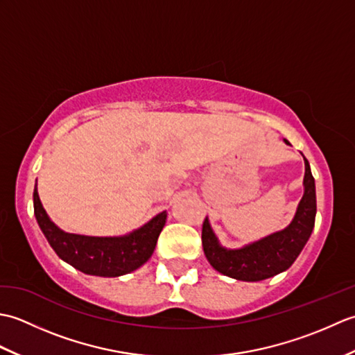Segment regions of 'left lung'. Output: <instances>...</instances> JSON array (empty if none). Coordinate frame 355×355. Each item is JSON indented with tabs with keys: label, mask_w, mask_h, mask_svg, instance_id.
<instances>
[{
	"label": "left lung",
	"mask_w": 355,
	"mask_h": 355,
	"mask_svg": "<svg viewBox=\"0 0 355 355\" xmlns=\"http://www.w3.org/2000/svg\"><path fill=\"white\" fill-rule=\"evenodd\" d=\"M290 145L288 140H284ZM304 197L296 214L285 229L271 233L241 248H225L220 244L212 225L206 218L202 223V250L210 266L221 275L238 281L258 282L288 270L310 239L315 221V184L310 163L304 157Z\"/></svg>",
	"instance_id": "8db88e82"
}]
</instances>
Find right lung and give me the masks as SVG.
Wrapping results in <instances>:
<instances>
[{
	"mask_svg": "<svg viewBox=\"0 0 355 355\" xmlns=\"http://www.w3.org/2000/svg\"><path fill=\"white\" fill-rule=\"evenodd\" d=\"M36 221L56 254L85 275L117 277L141 267L155 250L157 239L166 224V210L123 236H87L59 229L50 220L33 191Z\"/></svg>",
	"mask_w": 355,
	"mask_h": 355,
	"instance_id": "add662e5",
	"label": "right lung"
}]
</instances>
